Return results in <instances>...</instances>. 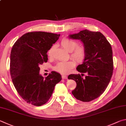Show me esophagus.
Returning a JSON list of instances; mask_svg holds the SVG:
<instances>
[{
  "instance_id": "1",
  "label": "esophagus",
  "mask_w": 126,
  "mask_h": 126,
  "mask_svg": "<svg viewBox=\"0 0 126 126\" xmlns=\"http://www.w3.org/2000/svg\"><path fill=\"white\" fill-rule=\"evenodd\" d=\"M62 78H63V79L67 80V76L66 75H63V76H62Z\"/></svg>"
}]
</instances>
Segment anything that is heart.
<instances>
[{
	"instance_id": "1",
	"label": "heart",
	"mask_w": 126,
	"mask_h": 126,
	"mask_svg": "<svg viewBox=\"0 0 126 126\" xmlns=\"http://www.w3.org/2000/svg\"><path fill=\"white\" fill-rule=\"evenodd\" d=\"M61 45L67 51L71 52L70 54L71 57L75 60L77 62L81 63L84 60L86 55L85 48L82 46H78V44L76 41L65 37L61 40ZM54 48V46H52L48 50L47 52L48 57H51L52 56ZM76 65L75 61L73 60L68 61L61 62L55 66L54 70L61 74H67L71 72L72 69L75 67Z\"/></svg>"
}]
</instances>
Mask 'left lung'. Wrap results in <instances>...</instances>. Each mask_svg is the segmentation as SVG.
I'll list each match as a JSON object with an SVG mask.
<instances>
[{"instance_id": "1", "label": "left lung", "mask_w": 126, "mask_h": 126, "mask_svg": "<svg viewBox=\"0 0 126 126\" xmlns=\"http://www.w3.org/2000/svg\"><path fill=\"white\" fill-rule=\"evenodd\" d=\"M72 39L80 40L86 50L85 59L76 70L81 73H86L82 78L81 74H71L68 79L76 81V87L72 94L77 100L90 102L98 97L106 89L113 70V53L111 44L102 33L87 29L78 34L69 35Z\"/></svg>"}]
</instances>
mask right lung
<instances>
[{
	"label": "right lung",
	"mask_w": 126,
	"mask_h": 126,
	"mask_svg": "<svg viewBox=\"0 0 126 126\" xmlns=\"http://www.w3.org/2000/svg\"><path fill=\"white\" fill-rule=\"evenodd\" d=\"M60 34L43 32L24 34L14 43L10 54V72L17 93L26 102L40 106L47 102L61 75L52 71L44 79L39 66L47 61V51Z\"/></svg>",
	"instance_id": "1"
}]
</instances>
